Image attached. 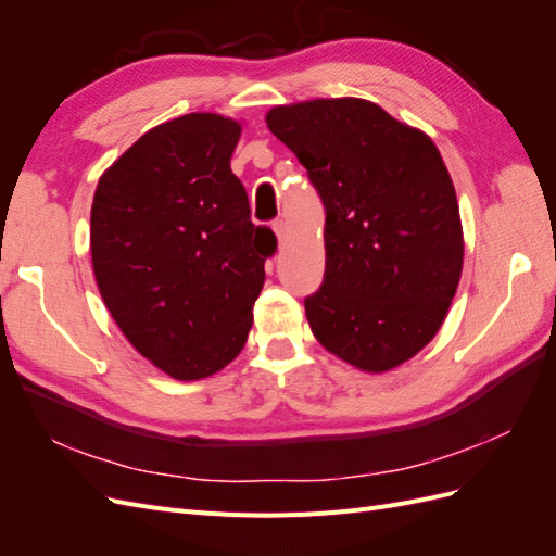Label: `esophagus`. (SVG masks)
Returning a JSON list of instances; mask_svg holds the SVG:
<instances>
[{
    "label": "esophagus",
    "mask_w": 556,
    "mask_h": 556,
    "mask_svg": "<svg viewBox=\"0 0 556 556\" xmlns=\"http://www.w3.org/2000/svg\"><path fill=\"white\" fill-rule=\"evenodd\" d=\"M274 231H276V239H278V243L288 241V237H290V227H288V223H285V220H276V223H274Z\"/></svg>",
    "instance_id": "34e87169"
}]
</instances>
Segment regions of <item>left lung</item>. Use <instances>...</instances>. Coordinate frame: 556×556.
<instances>
[{
  "label": "left lung",
  "instance_id": "obj_1",
  "mask_svg": "<svg viewBox=\"0 0 556 556\" xmlns=\"http://www.w3.org/2000/svg\"><path fill=\"white\" fill-rule=\"evenodd\" d=\"M266 125L325 204V280L306 317L331 355L382 374L422 350L464 264L457 194L439 148L357 97L274 106Z\"/></svg>",
  "mask_w": 556,
  "mask_h": 556
}]
</instances>
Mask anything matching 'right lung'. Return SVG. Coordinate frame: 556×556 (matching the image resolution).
Instances as JSON below:
<instances>
[{"label":"right lung","instance_id":"add662e5","mask_svg":"<svg viewBox=\"0 0 556 556\" xmlns=\"http://www.w3.org/2000/svg\"><path fill=\"white\" fill-rule=\"evenodd\" d=\"M241 125L190 113L146 131L102 174L90 213L99 294L146 359L201 380L239 355L276 233L231 174Z\"/></svg>","mask_w":556,"mask_h":556}]
</instances>
